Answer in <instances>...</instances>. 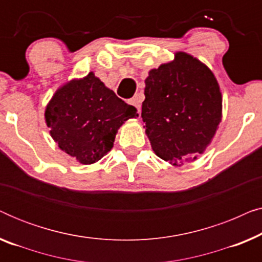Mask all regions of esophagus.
<instances>
[{
	"instance_id": "1",
	"label": "esophagus",
	"mask_w": 262,
	"mask_h": 262,
	"mask_svg": "<svg viewBox=\"0 0 262 262\" xmlns=\"http://www.w3.org/2000/svg\"><path fill=\"white\" fill-rule=\"evenodd\" d=\"M128 103H130V105H132V106H135L139 112V110H141V96H139L138 94L135 95L134 98L128 100Z\"/></svg>"
}]
</instances>
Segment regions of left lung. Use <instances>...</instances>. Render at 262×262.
Listing matches in <instances>:
<instances>
[{"mask_svg":"<svg viewBox=\"0 0 262 262\" xmlns=\"http://www.w3.org/2000/svg\"><path fill=\"white\" fill-rule=\"evenodd\" d=\"M142 118L154 152L180 167L210 145L222 120V93L212 71L189 53L149 71Z\"/></svg>","mask_w":262,"mask_h":262,"instance_id":"obj_1","label":"left lung"}]
</instances>
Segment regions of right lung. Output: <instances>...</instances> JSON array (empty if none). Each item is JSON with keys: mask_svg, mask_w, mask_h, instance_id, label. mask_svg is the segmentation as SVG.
Returning a JSON list of instances; mask_svg holds the SVG:
<instances>
[{"mask_svg": "<svg viewBox=\"0 0 262 262\" xmlns=\"http://www.w3.org/2000/svg\"><path fill=\"white\" fill-rule=\"evenodd\" d=\"M137 117V110L118 98L94 73L60 85L45 108L53 141L82 164L101 160L113 148L121 125Z\"/></svg>", "mask_w": 262, "mask_h": 262, "instance_id": "right-lung-1", "label": "right lung"}]
</instances>
